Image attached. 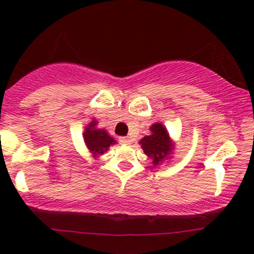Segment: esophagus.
Instances as JSON below:
<instances>
[{"instance_id":"34e87169","label":"esophagus","mask_w":254,"mask_h":254,"mask_svg":"<svg viewBox=\"0 0 254 254\" xmlns=\"http://www.w3.org/2000/svg\"><path fill=\"white\" fill-rule=\"evenodd\" d=\"M119 141L122 143H127H127H130V139H129V137H120Z\"/></svg>"}]
</instances>
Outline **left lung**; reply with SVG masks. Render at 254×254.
Returning <instances> with one entry per match:
<instances>
[{"label":"left lung","mask_w":254,"mask_h":254,"mask_svg":"<svg viewBox=\"0 0 254 254\" xmlns=\"http://www.w3.org/2000/svg\"><path fill=\"white\" fill-rule=\"evenodd\" d=\"M152 134L147 135L140 141L143 152L152 158L153 165H158L162 162L171 152V141L166 127L162 124L157 123L151 127Z\"/></svg>","instance_id":"obj_1"}]
</instances>
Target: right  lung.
Listing matches in <instances>:
<instances>
[{
	"label": "right lung",
	"mask_w": 254,
	"mask_h": 254,
	"mask_svg": "<svg viewBox=\"0 0 254 254\" xmlns=\"http://www.w3.org/2000/svg\"><path fill=\"white\" fill-rule=\"evenodd\" d=\"M97 122L93 120L88 127H86L83 132V139L87 147L94 155V157L102 155L106 151H108L109 146L115 142V140L108 135V132L103 129H97Z\"/></svg>",
	"instance_id": "right-lung-1"
}]
</instances>
